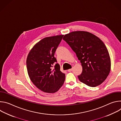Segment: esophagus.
<instances>
[{
    "mask_svg": "<svg viewBox=\"0 0 121 121\" xmlns=\"http://www.w3.org/2000/svg\"><path fill=\"white\" fill-rule=\"evenodd\" d=\"M72 68L69 69H68L67 71H68V72H71V71H72Z\"/></svg>",
    "mask_w": 121,
    "mask_h": 121,
    "instance_id": "1",
    "label": "esophagus"
}]
</instances>
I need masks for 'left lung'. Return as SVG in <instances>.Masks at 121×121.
<instances>
[{
  "label": "left lung",
  "mask_w": 121,
  "mask_h": 121,
  "mask_svg": "<svg viewBox=\"0 0 121 121\" xmlns=\"http://www.w3.org/2000/svg\"><path fill=\"white\" fill-rule=\"evenodd\" d=\"M65 40L75 52L82 66L79 80L90 87L100 85L111 70V59L103 42L93 34L72 31L65 35Z\"/></svg>",
  "instance_id": "8db88e82"
}]
</instances>
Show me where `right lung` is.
Masks as SVG:
<instances>
[{"label": "right lung", "mask_w": 121, "mask_h": 121, "mask_svg": "<svg viewBox=\"0 0 121 121\" xmlns=\"http://www.w3.org/2000/svg\"><path fill=\"white\" fill-rule=\"evenodd\" d=\"M64 35L45 37L36 43L28 55L26 65L30 79L37 88L46 93H55L63 85L65 74L60 71L55 52Z\"/></svg>", "instance_id": "obj_1"}]
</instances>
